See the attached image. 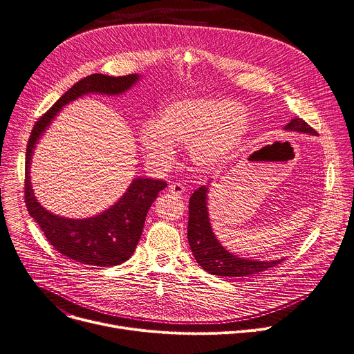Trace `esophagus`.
<instances>
[{"mask_svg":"<svg viewBox=\"0 0 354 354\" xmlns=\"http://www.w3.org/2000/svg\"><path fill=\"white\" fill-rule=\"evenodd\" d=\"M169 192H171V194L176 195V196H180V195L185 194V186L182 183H172L169 186Z\"/></svg>","mask_w":354,"mask_h":354,"instance_id":"1","label":"esophagus"}]
</instances>
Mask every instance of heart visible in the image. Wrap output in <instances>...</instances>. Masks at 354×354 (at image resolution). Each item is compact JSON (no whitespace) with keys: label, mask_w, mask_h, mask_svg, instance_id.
Here are the masks:
<instances>
[{"label":"heart","mask_w":354,"mask_h":354,"mask_svg":"<svg viewBox=\"0 0 354 354\" xmlns=\"http://www.w3.org/2000/svg\"><path fill=\"white\" fill-rule=\"evenodd\" d=\"M250 130L244 109L217 97L186 99L167 106L156 122L140 130V144L156 165H171L174 145L189 147L190 160L198 168H216L234 155Z\"/></svg>","instance_id":"1"}]
</instances>
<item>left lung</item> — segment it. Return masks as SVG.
I'll list each match as a JSON object with an SVG mask.
<instances>
[{
  "mask_svg": "<svg viewBox=\"0 0 354 354\" xmlns=\"http://www.w3.org/2000/svg\"><path fill=\"white\" fill-rule=\"evenodd\" d=\"M283 130L316 136L313 128L298 117L288 122ZM207 192L209 187L202 185L190 196L187 221V240L190 250L194 252L198 264L205 271L218 277H248L251 274L263 272L282 263V259L274 261L240 259V257L224 248L212 230L207 212Z\"/></svg>",
  "mask_w": 354,
  "mask_h": 354,
  "instance_id": "1",
  "label": "left lung"
}]
</instances>
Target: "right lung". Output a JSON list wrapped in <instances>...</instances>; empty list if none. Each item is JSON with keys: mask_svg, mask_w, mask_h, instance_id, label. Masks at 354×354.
<instances>
[{"mask_svg": "<svg viewBox=\"0 0 354 354\" xmlns=\"http://www.w3.org/2000/svg\"><path fill=\"white\" fill-rule=\"evenodd\" d=\"M140 75L106 76L94 73L73 84L35 122L28 141L25 158V203L48 241L60 254L80 264L113 267L127 261L134 254L141 239L147 213L167 182L151 178H136L125 194L107 210L87 218H68L46 210L34 194L30 183V160L34 149L57 113L84 94L118 95L130 90Z\"/></svg>", "mask_w": 354, "mask_h": 354, "instance_id": "1", "label": "right lung"}]
</instances>
